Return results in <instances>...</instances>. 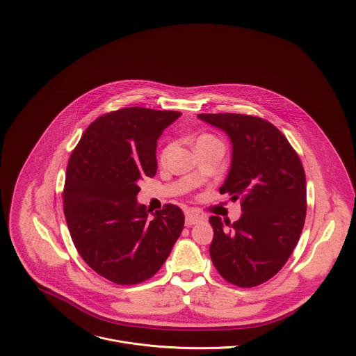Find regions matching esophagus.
Returning a JSON list of instances; mask_svg holds the SVG:
<instances>
[{"instance_id":"obj_1","label":"esophagus","mask_w":356,"mask_h":356,"mask_svg":"<svg viewBox=\"0 0 356 356\" xmlns=\"http://www.w3.org/2000/svg\"><path fill=\"white\" fill-rule=\"evenodd\" d=\"M202 220H203V216H200L197 213H186V216H185V225L186 226H193V225H196Z\"/></svg>"}]
</instances>
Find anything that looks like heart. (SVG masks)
I'll return each instance as SVG.
<instances>
[{
	"mask_svg": "<svg viewBox=\"0 0 356 356\" xmlns=\"http://www.w3.org/2000/svg\"><path fill=\"white\" fill-rule=\"evenodd\" d=\"M212 144H222V143H220L215 136H212V134H202V136L197 138V141H196V148L212 145ZM170 151H171V145H167V147L161 151V153H160V160H161V161H165V159H167Z\"/></svg>",
	"mask_w": 356,
	"mask_h": 356,
	"instance_id": "b5f03b06",
	"label": "heart"
}]
</instances>
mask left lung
<instances>
[{
  "instance_id": "1",
  "label": "left lung",
  "mask_w": 356,
  "mask_h": 356,
  "mask_svg": "<svg viewBox=\"0 0 356 356\" xmlns=\"http://www.w3.org/2000/svg\"><path fill=\"white\" fill-rule=\"evenodd\" d=\"M226 131L233 144L232 167L219 192L241 200V218L230 223L211 216V260L240 288L274 277L293 252L307 211L305 174L299 154L270 122L241 113H200Z\"/></svg>"
}]
</instances>
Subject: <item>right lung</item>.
<instances>
[{"label":"right lung","mask_w":356,"mask_h":356,"mask_svg":"<svg viewBox=\"0 0 356 356\" xmlns=\"http://www.w3.org/2000/svg\"><path fill=\"white\" fill-rule=\"evenodd\" d=\"M177 111L129 106L97 118L70 157L63 191L72 243L97 274L118 285L141 284L160 270L182 233L179 207L149 218L137 203L138 181L154 177L156 145Z\"/></svg>","instance_id":"obj_1"}]
</instances>
